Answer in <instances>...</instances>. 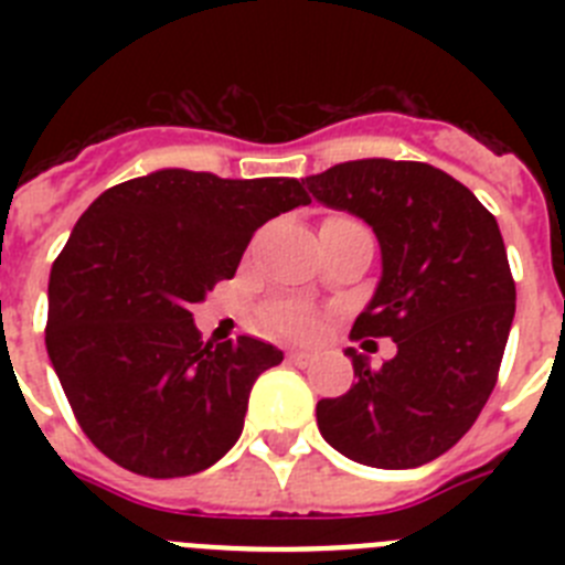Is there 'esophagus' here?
<instances>
[{
  "label": "esophagus",
  "mask_w": 565,
  "mask_h": 565,
  "mask_svg": "<svg viewBox=\"0 0 565 565\" xmlns=\"http://www.w3.org/2000/svg\"><path fill=\"white\" fill-rule=\"evenodd\" d=\"M288 359H291L294 364H299V367H308V364L313 362V353H308V351H291V353H288Z\"/></svg>",
  "instance_id": "obj_1"
}]
</instances>
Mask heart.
Here are the masks:
<instances>
[{"label":"heart","instance_id":"1","mask_svg":"<svg viewBox=\"0 0 565 565\" xmlns=\"http://www.w3.org/2000/svg\"><path fill=\"white\" fill-rule=\"evenodd\" d=\"M322 328V319L311 308L299 306V302H282V306L268 311V331L279 337H313Z\"/></svg>","mask_w":565,"mask_h":565}]
</instances>
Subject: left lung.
Wrapping results in <instances>:
<instances>
[{
    "label": "left lung",
    "mask_w": 565,
    "mask_h": 565,
    "mask_svg": "<svg viewBox=\"0 0 565 565\" xmlns=\"http://www.w3.org/2000/svg\"><path fill=\"white\" fill-rule=\"evenodd\" d=\"M306 183L319 203L362 217L382 248V279L351 339L398 348L379 371L348 351L356 384L317 404L319 433L351 461L422 467L458 444L498 382L515 317L501 228L430 163L364 158Z\"/></svg>",
    "instance_id": "8db88e82"
}]
</instances>
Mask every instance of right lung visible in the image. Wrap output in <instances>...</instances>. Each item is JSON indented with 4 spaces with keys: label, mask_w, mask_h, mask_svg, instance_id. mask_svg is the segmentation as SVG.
<instances>
[{
    "label": "right lung",
    "mask_w": 565,
    "mask_h": 565,
    "mask_svg": "<svg viewBox=\"0 0 565 565\" xmlns=\"http://www.w3.org/2000/svg\"><path fill=\"white\" fill-rule=\"evenodd\" d=\"M306 203L297 178L161 169L107 189L78 217L50 271L44 342L109 461L181 478L232 450L252 384L282 351L252 337L203 342L189 308L234 277L263 223Z\"/></svg>",
    "instance_id": "add662e5"
}]
</instances>
